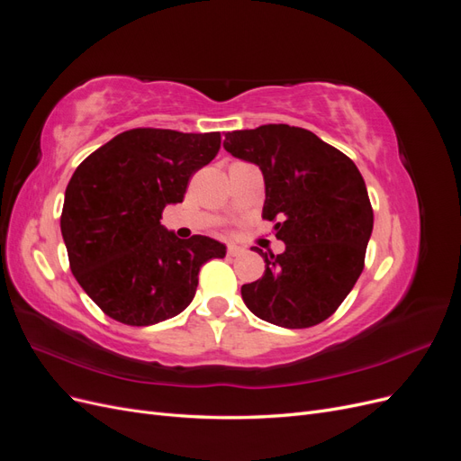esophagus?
<instances>
[{
    "label": "esophagus",
    "mask_w": 461,
    "mask_h": 461,
    "mask_svg": "<svg viewBox=\"0 0 461 461\" xmlns=\"http://www.w3.org/2000/svg\"><path fill=\"white\" fill-rule=\"evenodd\" d=\"M227 254H229L230 258H236V256H240V254H244V248H240V246H236V244H229V248H227Z\"/></svg>",
    "instance_id": "34e87169"
}]
</instances>
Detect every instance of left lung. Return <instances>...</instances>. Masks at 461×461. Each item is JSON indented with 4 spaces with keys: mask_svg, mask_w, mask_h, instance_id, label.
Instances as JSON below:
<instances>
[{
    "mask_svg": "<svg viewBox=\"0 0 461 461\" xmlns=\"http://www.w3.org/2000/svg\"><path fill=\"white\" fill-rule=\"evenodd\" d=\"M230 156L259 167L263 217L275 222L283 254L256 248L265 273L242 286L248 310L267 323L305 329L325 321L364 271L373 209L364 176L342 151L313 132L261 124L225 132Z\"/></svg>",
    "mask_w": 461,
    "mask_h": 461,
    "instance_id": "left-lung-1",
    "label": "left lung"
}]
</instances>
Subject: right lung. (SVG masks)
<instances>
[{"instance_id": "add662e5", "label": "right lung", "mask_w": 461, "mask_h": 461, "mask_svg": "<svg viewBox=\"0 0 461 461\" xmlns=\"http://www.w3.org/2000/svg\"><path fill=\"white\" fill-rule=\"evenodd\" d=\"M219 148V132L132 129L77 167L61 234L78 285L111 319L148 327L178 315L196 294L202 265L227 256L219 240H180L159 222Z\"/></svg>"}]
</instances>
